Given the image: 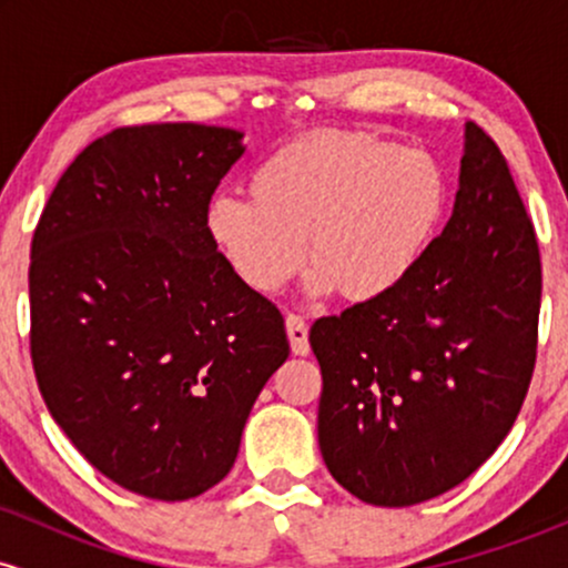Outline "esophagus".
<instances>
[{
  "instance_id": "34e87169",
  "label": "esophagus",
  "mask_w": 568,
  "mask_h": 568,
  "mask_svg": "<svg viewBox=\"0 0 568 568\" xmlns=\"http://www.w3.org/2000/svg\"><path fill=\"white\" fill-rule=\"evenodd\" d=\"M285 331H288V342L293 355H310V334H306V323L298 315L285 317Z\"/></svg>"
}]
</instances>
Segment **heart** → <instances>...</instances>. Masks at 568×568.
<instances>
[{
	"label": "heart",
	"mask_w": 568,
	"mask_h": 568,
	"mask_svg": "<svg viewBox=\"0 0 568 568\" xmlns=\"http://www.w3.org/2000/svg\"><path fill=\"white\" fill-rule=\"evenodd\" d=\"M247 197L207 202L211 243L243 285L270 296L310 258V296L376 304L416 275L448 213V173L425 149L310 133L272 152Z\"/></svg>",
	"instance_id": "b5f03b06"
}]
</instances>
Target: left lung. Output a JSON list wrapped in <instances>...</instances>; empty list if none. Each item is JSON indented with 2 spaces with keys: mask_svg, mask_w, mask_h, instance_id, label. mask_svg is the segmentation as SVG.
Wrapping results in <instances>:
<instances>
[{
  "mask_svg": "<svg viewBox=\"0 0 568 568\" xmlns=\"http://www.w3.org/2000/svg\"><path fill=\"white\" fill-rule=\"evenodd\" d=\"M542 296L539 247L507 162L465 125L446 230L400 291L321 317L317 440L352 497L408 507L497 452L529 393Z\"/></svg>",
  "mask_w": 568,
  "mask_h": 568,
  "instance_id": "8db88e82",
  "label": "left lung"
}]
</instances>
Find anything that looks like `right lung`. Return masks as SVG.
Returning a JSON list of instances; mask_svg holds the SVG:
<instances>
[{
	"mask_svg": "<svg viewBox=\"0 0 568 568\" xmlns=\"http://www.w3.org/2000/svg\"><path fill=\"white\" fill-rule=\"evenodd\" d=\"M232 128H120L67 168L31 240V361L98 473L160 501L232 470L253 403L288 361L280 310L205 230L243 158Z\"/></svg>",
	"mask_w": 568,
	"mask_h": 568,
	"instance_id": "1",
	"label": "right lung"
}]
</instances>
